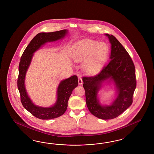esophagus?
<instances>
[{
  "instance_id": "esophagus-1",
  "label": "esophagus",
  "mask_w": 154,
  "mask_h": 154,
  "mask_svg": "<svg viewBox=\"0 0 154 154\" xmlns=\"http://www.w3.org/2000/svg\"><path fill=\"white\" fill-rule=\"evenodd\" d=\"M78 82H79V85H82V84L83 81H82V79L81 77L79 76V77H78Z\"/></svg>"
}]
</instances>
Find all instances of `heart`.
Listing matches in <instances>:
<instances>
[{
    "instance_id": "1",
    "label": "heart",
    "mask_w": 154,
    "mask_h": 154,
    "mask_svg": "<svg viewBox=\"0 0 154 154\" xmlns=\"http://www.w3.org/2000/svg\"><path fill=\"white\" fill-rule=\"evenodd\" d=\"M108 47L104 42L85 41L75 47L72 57L76 63L84 61L83 70L87 73L98 71L107 57Z\"/></svg>"
}]
</instances>
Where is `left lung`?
Instances as JSON below:
<instances>
[{
  "instance_id": "left-lung-1",
  "label": "left lung",
  "mask_w": 154,
  "mask_h": 154,
  "mask_svg": "<svg viewBox=\"0 0 154 154\" xmlns=\"http://www.w3.org/2000/svg\"><path fill=\"white\" fill-rule=\"evenodd\" d=\"M111 45L109 61L97 75L84 77L86 105L89 111L99 119H113L131 105L136 88L135 66L128 52L112 35L106 34ZM105 83L114 85L116 97L110 105H102L98 93Z\"/></svg>"
}]
</instances>
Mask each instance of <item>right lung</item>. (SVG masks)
<instances>
[{"instance_id":"right-lung-1","label":"right lung","mask_w":154,"mask_h":154,"mask_svg":"<svg viewBox=\"0 0 154 154\" xmlns=\"http://www.w3.org/2000/svg\"><path fill=\"white\" fill-rule=\"evenodd\" d=\"M68 33V30L65 29L51 33H38L28 45L21 57L17 87L21 103L28 111L39 119H55L64 113L72 91L78 86V78L77 75H74L61 81L57 89V99L55 104L51 107H44L35 105L29 97L25 85L26 74L35 52L48 42H55L63 39Z\"/></svg>"}]
</instances>
